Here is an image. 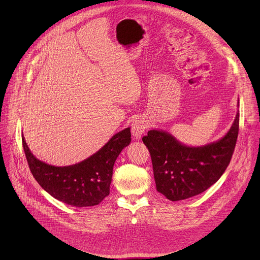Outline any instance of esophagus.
<instances>
[{
  "mask_svg": "<svg viewBox=\"0 0 260 260\" xmlns=\"http://www.w3.org/2000/svg\"><path fill=\"white\" fill-rule=\"evenodd\" d=\"M147 127H148V122L144 118H142V117L136 118L132 124V134H133L134 139H136V140L141 139L142 135L147 129Z\"/></svg>",
  "mask_w": 260,
  "mask_h": 260,
  "instance_id": "esophagus-1",
  "label": "esophagus"
}]
</instances>
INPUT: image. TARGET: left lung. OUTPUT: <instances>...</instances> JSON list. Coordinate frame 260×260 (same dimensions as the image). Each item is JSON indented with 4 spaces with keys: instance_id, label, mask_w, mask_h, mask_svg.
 Listing matches in <instances>:
<instances>
[{
    "instance_id": "obj_1",
    "label": "left lung",
    "mask_w": 260,
    "mask_h": 260,
    "mask_svg": "<svg viewBox=\"0 0 260 260\" xmlns=\"http://www.w3.org/2000/svg\"><path fill=\"white\" fill-rule=\"evenodd\" d=\"M240 114L228 134L201 147H189L165 131L143 137L150 152L156 189L176 202L198 196L216 183L231 162L239 134Z\"/></svg>"
}]
</instances>
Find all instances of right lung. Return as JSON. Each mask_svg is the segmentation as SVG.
<instances>
[{
  "mask_svg": "<svg viewBox=\"0 0 260 260\" xmlns=\"http://www.w3.org/2000/svg\"><path fill=\"white\" fill-rule=\"evenodd\" d=\"M131 140V128H124L111 138L96 153L68 167L50 166L36 158L23 136L22 146L29 170L45 191L70 206L91 207L109 196L115 160Z\"/></svg>",
  "mask_w": 260,
  "mask_h": 260,
  "instance_id": "right-lung-1",
  "label": "right lung"
}]
</instances>
